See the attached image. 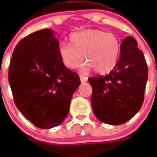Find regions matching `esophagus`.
<instances>
[{
	"instance_id": "34e87169",
	"label": "esophagus",
	"mask_w": 157,
	"mask_h": 157,
	"mask_svg": "<svg viewBox=\"0 0 157 157\" xmlns=\"http://www.w3.org/2000/svg\"><path fill=\"white\" fill-rule=\"evenodd\" d=\"M79 78H80V80H81L82 82H85L87 81V78L85 77V76L82 75H80Z\"/></svg>"
}]
</instances>
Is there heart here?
Segmentation results:
<instances>
[{"instance_id": "heart-1", "label": "heart", "mask_w": 157, "mask_h": 157, "mask_svg": "<svg viewBox=\"0 0 157 157\" xmlns=\"http://www.w3.org/2000/svg\"><path fill=\"white\" fill-rule=\"evenodd\" d=\"M71 44L61 43L58 52L62 63L70 69L82 67L83 73L95 70L105 74L114 68L120 52V40L115 34L101 30L89 29L71 34Z\"/></svg>"}]
</instances>
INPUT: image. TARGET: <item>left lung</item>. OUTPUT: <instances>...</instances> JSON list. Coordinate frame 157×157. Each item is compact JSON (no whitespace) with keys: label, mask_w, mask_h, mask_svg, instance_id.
Wrapping results in <instances>:
<instances>
[{"label":"left lung","mask_w":157,"mask_h":157,"mask_svg":"<svg viewBox=\"0 0 157 157\" xmlns=\"http://www.w3.org/2000/svg\"><path fill=\"white\" fill-rule=\"evenodd\" d=\"M148 79V67L138 42L128 36L120 45V57L109 75L88 78L91 105L100 121L120 125L140 110Z\"/></svg>","instance_id":"left-lung-1"}]
</instances>
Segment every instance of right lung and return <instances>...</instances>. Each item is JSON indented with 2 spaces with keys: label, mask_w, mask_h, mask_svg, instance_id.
I'll list each match as a JSON object with an SVG mask.
<instances>
[{
  "label": "right lung",
  "mask_w": 157,
  "mask_h": 157,
  "mask_svg": "<svg viewBox=\"0 0 157 157\" xmlns=\"http://www.w3.org/2000/svg\"><path fill=\"white\" fill-rule=\"evenodd\" d=\"M59 41L50 29L37 30L19 41L8 71L14 101L35 127L59 125L81 81L59 57Z\"/></svg>",
  "instance_id": "add662e5"
}]
</instances>
